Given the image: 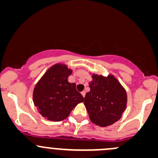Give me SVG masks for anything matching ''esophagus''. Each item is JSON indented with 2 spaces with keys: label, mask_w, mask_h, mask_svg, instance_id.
I'll return each instance as SVG.
<instances>
[{
  "label": "esophagus",
  "mask_w": 158,
  "mask_h": 158,
  "mask_svg": "<svg viewBox=\"0 0 158 158\" xmlns=\"http://www.w3.org/2000/svg\"><path fill=\"white\" fill-rule=\"evenodd\" d=\"M81 94H82V96H83V98H85V91H83L81 93Z\"/></svg>",
  "instance_id": "1"
}]
</instances>
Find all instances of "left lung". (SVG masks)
Instances as JSON below:
<instances>
[{"label":"left lung","instance_id":"left-lung-1","mask_svg":"<svg viewBox=\"0 0 158 158\" xmlns=\"http://www.w3.org/2000/svg\"><path fill=\"white\" fill-rule=\"evenodd\" d=\"M90 91L84 104L91 122L100 127L113 124L121 118L127 107V96L124 87L113 75L93 74Z\"/></svg>","mask_w":158,"mask_h":158}]
</instances>
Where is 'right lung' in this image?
<instances>
[{
	"label": "right lung",
	"mask_w": 158,
	"mask_h": 158,
	"mask_svg": "<svg viewBox=\"0 0 158 158\" xmlns=\"http://www.w3.org/2000/svg\"><path fill=\"white\" fill-rule=\"evenodd\" d=\"M72 70L64 64L48 68L38 81L33 92V101L39 113L47 120H64L79 103L82 95L76 91L75 83L68 82Z\"/></svg>",
	"instance_id": "add662e5"
}]
</instances>
